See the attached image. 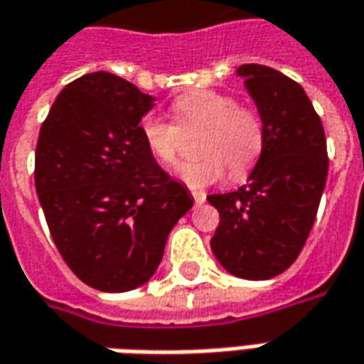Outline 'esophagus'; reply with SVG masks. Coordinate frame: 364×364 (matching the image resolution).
<instances>
[{
	"instance_id": "obj_1",
	"label": "esophagus",
	"mask_w": 364,
	"mask_h": 364,
	"mask_svg": "<svg viewBox=\"0 0 364 364\" xmlns=\"http://www.w3.org/2000/svg\"><path fill=\"white\" fill-rule=\"evenodd\" d=\"M193 199H195V203H205V199H207V193L205 191H193Z\"/></svg>"
}]
</instances>
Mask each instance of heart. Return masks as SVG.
I'll list each match as a JSON object with an SVG mask.
<instances>
[{
	"label": "heart",
	"instance_id": "1",
	"mask_svg": "<svg viewBox=\"0 0 364 364\" xmlns=\"http://www.w3.org/2000/svg\"><path fill=\"white\" fill-rule=\"evenodd\" d=\"M177 127L149 113L141 119V137L153 159L173 167L179 163L181 134L201 129L195 149L201 155L179 169V179L203 189L223 179L225 167L235 179L253 169L265 147V125L259 113L239 107L237 99L219 91H193L173 101Z\"/></svg>",
	"mask_w": 364,
	"mask_h": 364
}]
</instances>
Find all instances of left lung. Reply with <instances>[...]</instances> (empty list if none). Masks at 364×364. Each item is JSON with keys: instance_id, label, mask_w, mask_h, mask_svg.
Listing matches in <instances>:
<instances>
[{"instance_id": "obj_1", "label": "left lung", "mask_w": 364, "mask_h": 364, "mask_svg": "<svg viewBox=\"0 0 364 364\" xmlns=\"http://www.w3.org/2000/svg\"><path fill=\"white\" fill-rule=\"evenodd\" d=\"M265 125V147L243 187L213 193L219 211L211 239L231 275L265 281L295 263L313 229L327 183V139L305 89L277 69H237Z\"/></svg>"}]
</instances>
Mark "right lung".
<instances>
[{"mask_svg":"<svg viewBox=\"0 0 364 364\" xmlns=\"http://www.w3.org/2000/svg\"><path fill=\"white\" fill-rule=\"evenodd\" d=\"M155 101L95 71L63 87L39 131L36 191L51 237L77 279L103 293L145 285L193 207L141 137Z\"/></svg>","mask_w":364,"mask_h":364,"instance_id":"right-lung-1","label":"right lung"}]
</instances>
